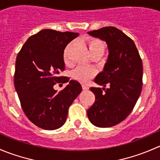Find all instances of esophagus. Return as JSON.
<instances>
[{"instance_id":"1","label":"esophagus","mask_w":160,"mask_h":160,"mask_svg":"<svg viewBox=\"0 0 160 160\" xmlns=\"http://www.w3.org/2000/svg\"><path fill=\"white\" fill-rule=\"evenodd\" d=\"M82 88H83V90H85L89 89L88 86V85H86V84H82Z\"/></svg>"}]
</instances>
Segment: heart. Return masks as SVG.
I'll use <instances>...</instances> for the list:
<instances>
[{
	"instance_id": "heart-1",
	"label": "heart",
	"mask_w": 160,
	"mask_h": 160,
	"mask_svg": "<svg viewBox=\"0 0 160 160\" xmlns=\"http://www.w3.org/2000/svg\"><path fill=\"white\" fill-rule=\"evenodd\" d=\"M86 43L90 50V54L93 55L98 52H103L104 51V44L98 38H89L86 40ZM72 46V43H70L67 46L63 52L64 62L67 63L69 61V52ZM71 77L72 79L80 82V83H87L91 78L96 75V70L91 67H78L71 72Z\"/></svg>"
}]
</instances>
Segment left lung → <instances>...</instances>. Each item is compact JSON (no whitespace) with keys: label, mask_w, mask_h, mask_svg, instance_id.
Instances as JSON below:
<instances>
[{"label":"left lung","mask_w":160,"mask_h":160,"mask_svg":"<svg viewBox=\"0 0 160 160\" xmlns=\"http://www.w3.org/2000/svg\"><path fill=\"white\" fill-rule=\"evenodd\" d=\"M88 34L105 41L109 54L104 70L94 79L104 88H90L95 102L88 110V116L95 126L108 128L125 120L133 110L142 88V62L135 42L115 27ZM107 84L109 88L106 89Z\"/></svg>","instance_id":"left-lung-1"}]
</instances>
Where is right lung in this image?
<instances>
[{"instance_id":"right-lung-1","label":"right lung","mask_w":160,"mask_h":160,"mask_svg":"<svg viewBox=\"0 0 160 160\" xmlns=\"http://www.w3.org/2000/svg\"><path fill=\"white\" fill-rule=\"evenodd\" d=\"M78 35L43 29L28 38L16 58L14 82L21 106L31 122L43 129L64 125L69 108L82 90L76 80L59 92L53 88L70 80L59 74L65 70L64 49Z\"/></svg>"}]
</instances>
